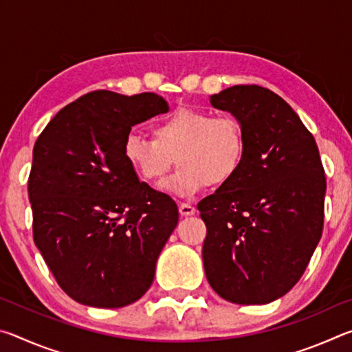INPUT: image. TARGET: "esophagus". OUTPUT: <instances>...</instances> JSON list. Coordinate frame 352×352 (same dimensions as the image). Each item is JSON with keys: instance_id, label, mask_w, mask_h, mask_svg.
<instances>
[{"instance_id": "1", "label": "esophagus", "mask_w": 352, "mask_h": 352, "mask_svg": "<svg viewBox=\"0 0 352 352\" xmlns=\"http://www.w3.org/2000/svg\"><path fill=\"white\" fill-rule=\"evenodd\" d=\"M178 211H180L182 216H194L195 208L189 204H180V206H178Z\"/></svg>"}]
</instances>
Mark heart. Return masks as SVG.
I'll return each mask as SVG.
<instances>
[{
	"mask_svg": "<svg viewBox=\"0 0 352 352\" xmlns=\"http://www.w3.org/2000/svg\"><path fill=\"white\" fill-rule=\"evenodd\" d=\"M152 138L129 133L124 160L146 182L162 180L177 163L180 168L163 188L183 197L233 182L245 160V133L230 115L180 107L152 124Z\"/></svg>",
	"mask_w": 352,
	"mask_h": 352,
	"instance_id": "b5f03b06",
	"label": "heart"
}]
</instances>
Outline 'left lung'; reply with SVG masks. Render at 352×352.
Listing matches in <instances>:
<instances>
[{
  "label": "left lung",
  "instance_id": "8db88e82",
  "mask_svg": "<svg viewBox=\"0 0 352 352\" xmlns=\"http://www.w3.org/2000/svg\"><path fill=\"white\" fill-rule=\"evenodd\" d=\"M211 105L241 122L247 152L234 180L197 205L205 275L226 301L267 305L300 281L318 245L324 169L312 133L273 91L234 85Z\"/></svg>",
  "mask_w": 352,
  "mask_h": 352
}]
</instances>
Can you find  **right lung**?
I'll use <instances>...</instances> for the list:
<instances>
[{
    "label": "right lung",
    "instance_id": "right-lung-1",
    "mask_svg": "<svg viewBox=\"0 0 352 352\" xmlns=\"http://www.w3.org/2000/svg\"><path fill=\"white\" fill-rule=\"evenodd\" d=\"M168 110L153 93L91 91L63 107L35 141L28 180L34 242L77 302L124 307L152 285L178 208L140 183L122 142L135 124Z\"/></svg>",
    "mask_w": 352,
    "mask_h": 352
}]
</instances>
